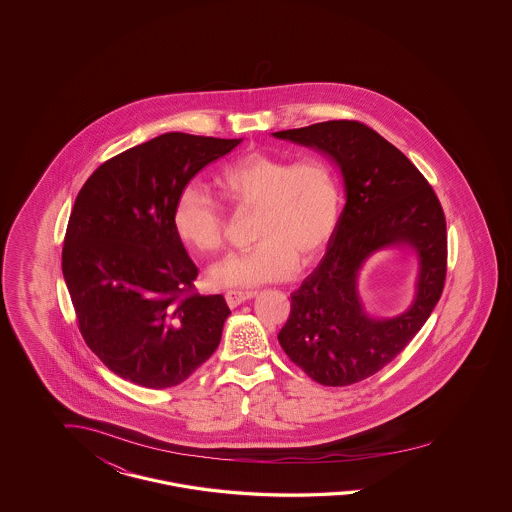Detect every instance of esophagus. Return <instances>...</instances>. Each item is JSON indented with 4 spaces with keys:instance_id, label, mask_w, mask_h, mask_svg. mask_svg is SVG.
<instances>
[{
    "instance_id": "1",
    "label": "esophagus",
    "mask_w": 512,
    "mask_h": 512,
    "mask_svg": "<svg viewBox=\"0 0 512 512\" xmlns=\"http://www.w3.org/2000/svg\"><path fill=\"white\" fill-rule=\"evenodd\" d=\"M255 295H257V291H242V289H231V291H227V293H225V300H227V304H229L231 308H236V306H240L242 302H246V300L253 298Z\"/></svg>"
}]
</instances>
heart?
Instances as JSON below:
<instances>
[{
    "instance_id": "1",
    "label": "heart",
    "mask_w": 512,
    "mask_h": 512,
    "mask_svg": "<svg viewBox=\"0 0 512 512\" xmlns=\"http://www.w3.org/2000/svg\"><path fill=\"white\" fill-rule=\"evenodd\" d=\"M223 199L238 210H259L255 248L217 264L219 285H261L293 278L300 257H319L340 225L343 184L334 161L323 155H242L217 178ZM182 240L204 253L223 251L229 240L225 204L208 189L189 186L174 210Z\"/></svg>"
}]
</instances>
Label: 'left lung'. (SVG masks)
Wrapping results in <instances>:
<instances>
[{"mask_svg": "<svg viewBox=\"0 0 512 512\" xmlns=\"http://www.w3.org/2000/svg\"><path fill=\"white\" fill-rule=\"evenodd\" d=\"M274 135L330 155L345 180L340 225L321 263L291 295L278 340L313 381L347 387L398 357L439 302L447 278L445 212L422 172L362 122L330 120ZM402 243L420 253L418 298L398 318L372 320L357 300V270L373 250Z\"/></svg>", "mask_w": 512, "mask_h": 512, "instance_id": "obj_1", "label": "left lung"}]
</instances>
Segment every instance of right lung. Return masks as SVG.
Masks as SVG:
<instances>
[{
	"mask_svg": "<svg viewBox=\"0 0 512 512\" xmlns=\"http://www.w3.org/2000/svg\"><path fill=\"white\" fill-rule=\"evenodd\" d=\"M238 142L165 133L110 157L78 191L63 278L86 345L125 381L176 387L221 341L231 310L197 293L174 210L189 180Z\"/></svg>",
	"mask_w": 512,
	"mask_h": 512,
	"instance_id": "add662e5",
	"label": "right lung"
}]
</instances>
